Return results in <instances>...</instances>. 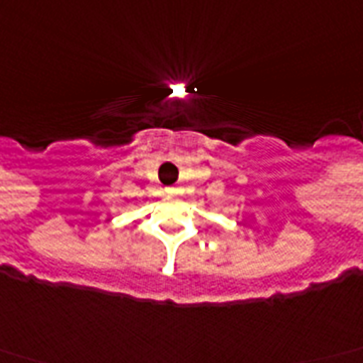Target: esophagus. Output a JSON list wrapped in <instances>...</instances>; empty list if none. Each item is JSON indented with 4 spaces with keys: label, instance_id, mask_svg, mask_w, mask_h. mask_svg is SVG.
<instances>
[{
    "label": "esophagus",
    "instance_id": "34e87169",
    "mask_svg": "<svg viewBox=\"0 0 363 363\" xmlns=\"http://www.w3.org/2000/svg\"><path fill=\"white\" fill-rule=\"evenodd\" d=\"M171 192H173V189H171Z\"/></svg>",
    "mask_w": 363,
    "mask_h": 363
}]
</instances>
